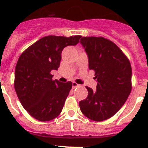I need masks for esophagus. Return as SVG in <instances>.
Listing matches in <instances>:
<instances>
[{"label": "esophagus", "instance_id": "esophagus-1", "mask_svg": "<svg viewBox=\"0 0 148 148\" xmlns=\"http://www.w3.org/2000/svg\"><path fill=\"white\" fill-rule=\"evenodd\" d=\"M79 84H78L77 83H75V82H73V88L74 89V88H75V87H79Z\"/></svg>", "mask_w": 148, "mask_h": 148}]
</instances>
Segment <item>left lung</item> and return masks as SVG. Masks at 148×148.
<instances>
[{"instance_id":"left-lung-1","label":"left lung","mask_w":148,"mask_h":148,"mask_svg":"<svg viewBox=\"0 0 148 148\" xmlns=\"http://www.w3.org/2000/svg\"><path fill=\"white\" fill-rule=\"evenodd\" d=\"M80 43L88 56L89 69L95 71L96 90L86 87L87 99L79 102L86 117L101 121L114 116L131 92L130 61L117 45L103 37H83Z\"/></svg>"}]
</instances>
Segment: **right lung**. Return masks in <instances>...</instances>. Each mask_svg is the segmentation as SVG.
<instances>
[{
	"mask_svg": "<svg viewBox=\"0 0 148 148\" xmlns=\"http://www.w3.org/2000/svg\"><path fill=\"white\" fill-rule=\"evenodd\" d=\"M81 37L45 36L29 47L18 58L15 92L23 108L35 119L50 121L61 113L73 84L53 80L50 73L58 70L64 48L76 45Z\"/></svg>",
	"mask_w": 148,
	"mask_h": 148,
	"instance_id": "right-lung-1",
	"label": "right lung"
}]
</instances>
